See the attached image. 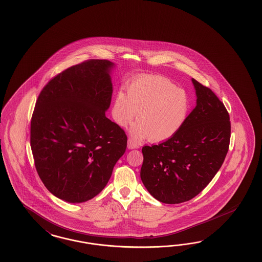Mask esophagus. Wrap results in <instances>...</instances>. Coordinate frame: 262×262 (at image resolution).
Returning <instances> with one entry per match:
<instances>
[{
	"instance_id": "34e87169",
	"label": "esophagus",
	"mask_w": 262,
	"mask_h": 262,
	"mask_svg": "<svg viewBox=\"0 0 262 262\" xmlns=\"http://www.w3.org/2000/svg\"><path fill=\"white\" fill-rule=\"evenodd\" d=\"M127 148L130 149V150H132V149H137V148H138V145H137L136 143L134 142L132 139H128V140H127Z\"/></svg>"
}]
</instances>
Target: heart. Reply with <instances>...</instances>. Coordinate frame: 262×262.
<instances>
[{"instance_id":"1","label":"heart","mask_w":262,"mask_h":262,"mask_svg":"<svg viewBox=\"0 0 262 262\" xmlns=\"http://www.w3.org/2000/svg\"><path fill=\"white\" fill-rule=\"evenodd\" d=\"M190 110V97L184 89L164 77L145 75L127 83L126 94L117 93L112 117L118 126L127 127L137 113V122L130 129L133 138L162 142L182 129Z\"/></svg>"}]
</instances>
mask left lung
I'll use <instances>...</instances> for the list:
<instances>
[{
    "instance_id": "8db88e82",
    "label": "left lung",
    "mask_w": 262,
    "mask_h": 262,
    "mask_svg": "<svg viewBox=\"0 0 262 262\" xmlns=\"http://www.w3.org/2000/svg\"><path fill=\"white\" fill-rule=\"evenodd\" d=\"M196 106L182 129L159 145L144 146L140 177L155 199L181 204L197 196L222 166L229 150L230 115L211 89L192 79Z\"/></svg>"
}]
</instances>
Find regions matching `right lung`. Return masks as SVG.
<instances>
[{
    "label": "right lung",
    "instance_id": "1",
    "mask_svg": "<svg viewBox=\"0 0 262 262\" xmlns=\"http://www.w3.org/2000/svg\"><path fill=\"white\" fill-rule=\"evenodd\" d=\"M105 59L77 64L40 92L31 122L34 164L48 190L77 204L94 198L125 154L127 135L106 118L112 96Z\"/></svg>",
    "mask_w": 262,
    "mask_h": 262
}]
</instances>
